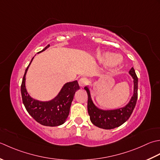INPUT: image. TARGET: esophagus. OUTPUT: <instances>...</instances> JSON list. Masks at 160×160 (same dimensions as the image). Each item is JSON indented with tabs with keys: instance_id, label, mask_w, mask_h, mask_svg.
<instances>
[{
	"instance_id": "34e87169",
	"label": "esophagus",
	"mask_w": 160,
	"mask_h": 160,
	"mask_svg": "<svg viewBox=\"0 0 160 160\" xmlns=\"http://www.w3.org/2000/svg\"><path fill=\"white\" fill-rule=\"evenodd\" d=\"M88 83H89V81L87 78L82 77L79 80V84L81 87H83L85 86H86L87 84H88Z\"/></svg>"
}]
</instances>
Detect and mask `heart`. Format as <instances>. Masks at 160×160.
<instances>
[{
	"mask_svg": "<svg viewBox=\"0 0 160 160\" xmlns=\"http://www.w3.org/2000/svg\"><path fill=\"white\" fill-rule=\"evenodd\" d=\"M100 61L103 63H109L110 66L115 68L122 63V58L119 56L110 52H104L99 58Z\"/></svg>",
	"mask_w": 160,
	"mask_h": 160,
	"instance_id": "b5f03b06",
	"label": "heart"
}]
</instances>
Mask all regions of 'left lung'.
I'll list each match as a JSON object with an SVG mask.
<instances>
[{
	"instance_id": "obj_1",
	"label": "left lung",
	"mask_w": 160,
	"mask_h": 160,
	"mask_svg": "<svg viewBox=\"0 0 160 160\" xmlns=\"http://www.w3.org/2000/svg\"><path fill=\"white\" fill-rule=\"evenodd\" d=\"M129 74L132 77L134 83L133 95L128 103L121 108L108 110L98 108L91 99L88 87L86 86L84 88L88 93V112L90 115V121L94 126L103 129H113L122 125L129 119L138 100V78L136 75L134 68H132L130 70Z\"/></svg>"
}]
</instances>
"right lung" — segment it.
Wrapping results in <instances>:
<instances>
[{
	"instance_id": "obj_1",
	"label": "right lung",
	"mask_w": 160,
	"mask_h": 160,
	"mask_svg": "<svg viewBox=\"0 0 160 160\" xmlns=\"http://www.w3.org/2000/svg\"><path fill=\"white\" fill-rule=\"evenodd\" d=\"M49 47L50 45H48L43 50L38 53L42 52ZM33 58L34 57L32 58L31 62ZM30 63L25 70L21 87L22 103L26 110L36 121L41 125L58 126L63 124L69 115L70 108L74 94L77 90H79V83L77 81L66 83L58 95L48 102L36 100L30 96L25 88V76Z\"/></svg>"
}]
</instances>
